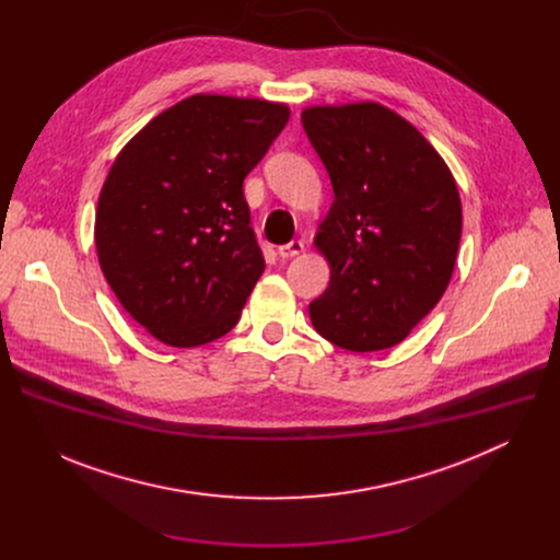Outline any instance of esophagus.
I'll return each instance as SVG.
<instances>
[{"label":"esophagus","instance_id":"esophagus-1","mask_svg":"<svg viewBox=\"0 0 560 560\" xmlns=\"http://www.w3.org/2000/svg\"><path fill=\"white\" fill-rule=\"evenodd\" d=\"M305 250V246H303V242H299V238H294V242H290V244H285V246H279V257L281 259H290V257H296V255H301Z\"/></svg>","mask_w":560,"mask_h":560}]
</instances>
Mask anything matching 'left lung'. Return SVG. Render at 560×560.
I'll return each instance as SVG.
<instances>
[{"label": "left lung", "instance_id": "8db88e82", "mask_svg": "<svg viewBox=\"0 0 560 560\" xmlns=\"http://www.w3.org/2000/svg\"><path fill=\"white\" fill-rule=\"evenodd\" d=\"M301 124L335 190L314 234L330 285L310 303V322L350 352L392 348L452 279L463 228L456 182L436 148L383 104L307 106Z\"/></svg>", "mask_w": 560, "mask_h": 560}]
</instances>
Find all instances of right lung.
<instances>
[{"label": "right lung", "instance_id": "1", "mask_svg": "<svg viewBox=\"0 0 560 560\" xmlns=\"http://www.w3.org/2000/svg\"><path fill=\"white\" fill-rule=\"evenodd\" d=\"M288 117L281 102L199 93L115 156L95 212L97 259L154 339L197 348L236 326L266 268L244 179Z\"/></svg>", "mask_w": 560, "mask_h": 560}]
</instances>
